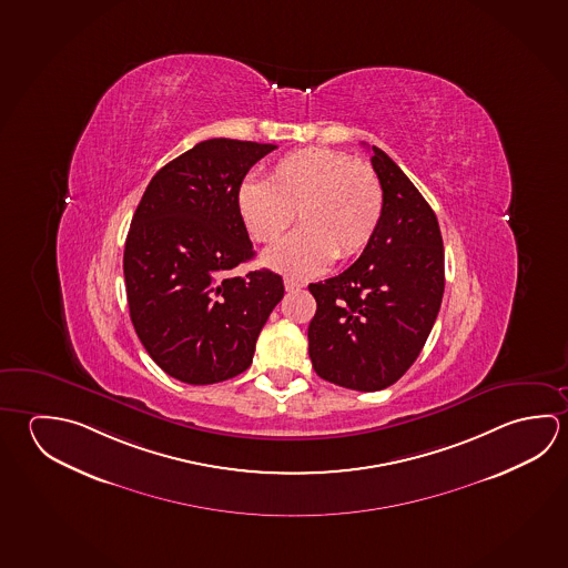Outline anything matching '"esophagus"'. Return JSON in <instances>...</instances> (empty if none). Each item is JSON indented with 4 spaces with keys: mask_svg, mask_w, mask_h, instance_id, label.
Listing matches in <instances>:
<instances>
[{
    "mask_svg": "<svg viewBox=\"0 0 568 568\" xmlns=\"http://www.w3.org/2000/svg\"><path fill=\"white\" fill-rule=\"evenodd\" d=\"M283 285H285V288H287V291H297V288H301L303 287V283H298V281H295V280H285L283 281Z\"/></svg>",
    "mask_w": 568,
    "mask_h": 568,
    "instance_id": "obj_1",
    "label": "esophagus"
}]
</instances>
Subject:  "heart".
<instances>
[{"mask_svg":"<svg viewBox=\"0 0 568 568\" xmlns=\"http://www.w3.org/2000/svg\"><path fill=\"white\" fill-rule=\"evenodd\" d=\"M235 203L257 243H275L295 220V233L263 255L271 270L311 277L331 261L351 260L375 237L385 193L377 173L343 151L308 148L283 155L267 181L247 178Z\"/></svg>","mask_w":568,"mask_h":568,"instance_id":"heart-1","label":"heart"}]
</instances>
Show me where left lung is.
I'll use <instances>...</instances> for the list:
<instances>
[{
	"mask_svg": "<svg viewBox=\"0 0 568 568\" xmlns=\"http://www.w3.org/2000/svg\"><path fill=\"white\" fill-rule=\"evenodd\" d=\"M371 163L385 193L377 233L348 270L311 283L308 357L318 377L353 390H381L417 361L445 291L437 215L387 153Z\"/></svg>",
	"mask_w": 568,
	"mask_h": 568,
	"instance_id": "8db88e82",
	"label": "left lung"
}]
</instances>
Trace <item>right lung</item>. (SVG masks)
I'll return each instance as SVG.
<instances>
[{"instance_id": "add662e5", "label": "right lung", "mask_w": 568, "mask_h": 568, "mask_svg": "<svg viewBox=\"0 0 568 568\" xmlns=\"http://www.w3.org/2000/svg\"><path fill=\"white\" fill-rule=\"evenodd\" d=\"M273 143L201 141L161 168L123 251L130 317L150 357L190 385L247 371L261 328L283 298L270 270L233 277L255 251L235 193Z\"/></svg>"}]
</instances>
